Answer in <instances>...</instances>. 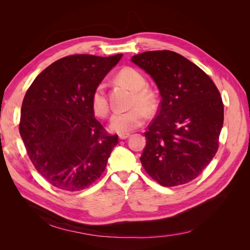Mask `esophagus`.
<instances>
[{"instance_id":"1","label":"esophagus","mask_w":250,"mask_h":250,"mask_svg":"<svg viewBox=\"0 0 250 250\" xmlns=\"http://www.w3.org/2000/svg\"><path fill=\"white\" fill-rule=\"evenodd\" d=\"M129 137H130V133H121V134H119L120 140H125V139L129 138Z\"/></svg>"}]
</instances>
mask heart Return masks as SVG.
Masks as SVG:
<instances>
[{
    "label": "heart",
    "mask_w": 250,
    "mask_h": 250,
    "mask_svg": "<svg viewBox=\"0 0 250 250\" xmlns=\"http://www.w3.org/2000/svg\"><path fill=\"white\" fill-rule=\"evenodd\" d=\"M121 82L133 90L131 99L132 108L124 112L115 113L110 119L109 127L112 131L118 133H127L141 127L147 118V110L155 107V95L148 88L146 77L139 70L132 66H125L118 73ZM90 105L96 116L106 118L109 113V104L106 95V84L103 81L99 82L90 95Z\"/></svg>",
    "instance_id": "b5f03b06"
}]
</instances>
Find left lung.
I'll use <instances>...</instances> for the list:
<instances>
[{
    "instance_id": "left-lung-1",
    "label": "left lung",
    "mask_w": 250,
    "mask_h": 250,
    "mask_svg": "<svg viewBox=\"0 0 250 250\" xmlns=\"http://www.w3.org/2000/svg\"><path fill=\"white\" fill-rule=\"evenodd\" d=\"M131 62L153 78L162 96L144 133L143 168L163 187L190 183L218 151L224 119L220 93L208 75L176 52L148 51Z\"/></svg>"
}]
</instances>
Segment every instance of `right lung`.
Wrapping results in <instances>:
<instances>
[{"label": "right lung", "instance_id": "1", "mask_svg": "<svg viewBox=\"0 0 250 250\" xmlns=\"http://www.w3.org/2000/svg\"><path fill=\"white\" fill-rule=\"evenodd\" d=\"M123 54H76L50 64L28 88L20 134L35 169L53 187L77 192L106 168L118 135L96 120L90 95Z\"/></svg>", "mask_w": 250, "mask_h": 250}]
</instances>
